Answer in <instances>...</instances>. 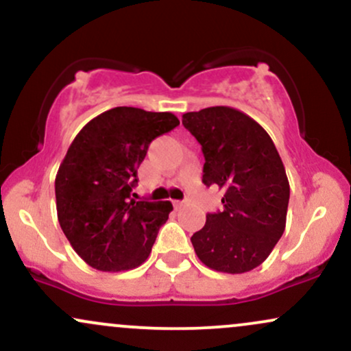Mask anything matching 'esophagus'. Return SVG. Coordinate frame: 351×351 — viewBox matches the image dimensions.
Wrapping results in <instances>:
<instances>
[{"label": "esophagus", "instance_id": "1", "mask_svg": "<svg viewBox=\"0 0 351 351\" xmlns=\"http://www.w3.org/2000/svg\"><path fill=\"white\" fill-rule=\"evenodd\" d=\"M175 208H181V206H184V204H186V201H175Z\"/></svg>", "mask_w": 351, "mask_h": 351}]
</instances>
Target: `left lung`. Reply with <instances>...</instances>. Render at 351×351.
Masks as SVG:
<instances>
[{
    "mask_svg": "<svg viewBox=\"0 0 351 351\" xmlns=\"http://www.w3.org/2000/svg\"><path fill=\"white\" fill-rule=\"evenodd\" d=\"M183 125L203 150V183L224 191L223 211L206 215L191 236L196 256L217 272L252 271L285 229L291 186L279 152L256 120L232 107L188 112Z\"/></svg>",
    "mask_w": 351,
    "mask_h": 351,
    "instance_id": "8db88e82",
    "label": "left lung"
}]
</instances>
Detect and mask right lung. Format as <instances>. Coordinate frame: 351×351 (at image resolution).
Segmentation results:
<instances>
[{"instance_id": "1", "label": "right lung", "mask_w": 351, "mask_h": 351, "mask_svg": "<svg viewBox=\"0 0 351 351\" xmlns=\"http://www.w3.org/2000/svg\"><path fill=\"white\" fill-rule=\"evenodd\" d=\"M170 112L115 107L79 132L56 175L64 234L90 267L120 272L148 259L170 201L130 198L136 171L156 136L178 127Z\"/></svg>"}]
</instances>
